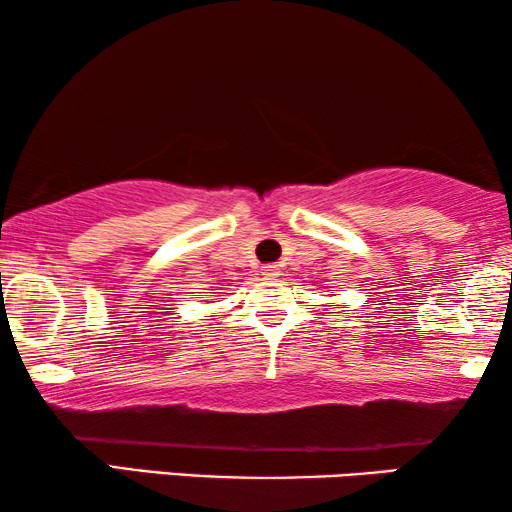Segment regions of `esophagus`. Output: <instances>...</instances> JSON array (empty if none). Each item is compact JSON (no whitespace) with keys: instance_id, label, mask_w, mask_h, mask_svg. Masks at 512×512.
Masks as SVG:
<instances>
[{"instance_id":"obj_1","label":"esophagus","mask_w":512,"mask_h":512,"mask_svg":"<svg viewBox=\"0 0 512 512\" xmlns=\"http://www.w3.org/2000/svg\"><path fill=\"white\" fill-rule=\"evenodd\" d=\"M263 277H265V279H275V277H279V268H277V265H265V268H263Z\"/></svg>"}]
</instances>
